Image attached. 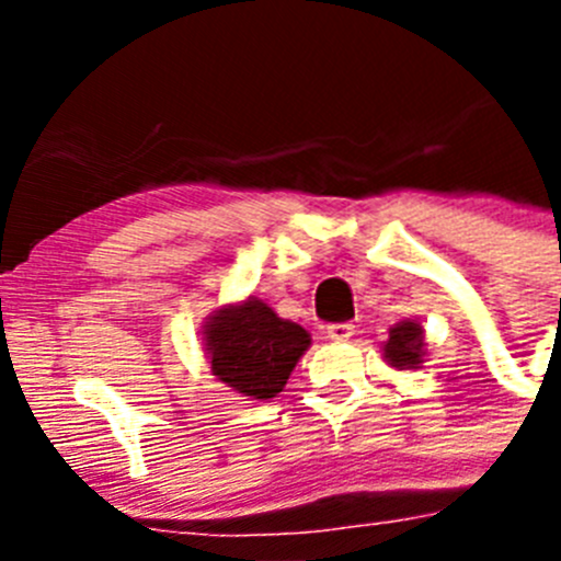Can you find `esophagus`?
Instances as JSON below:
<instances>
[{"mask_svg": "<svg viewBox=\"0 0 561 561\" xmlns=\"http://www.w3.org/2000/svg\"><path fill=\"white\" fill-rule=\"evenodd\" d=\"M325 334H329V340L334 342H345L354 336V325L351 323H331L329 329H325Z\"/></svg>", "mask_w": 561, "mask_h": 561, "instance_id": "1", "label": "esophagus"}]
</instances>
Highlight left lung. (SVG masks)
<instances>
[{
  "label": "left lung",
  "mask_w": 561,
  "mask_h": 561,
  "mask_svg": "<svg viewBox=\"0 0 561 561\" xmlns=\"http://www.w3.org/2000/svg\"><path fill=\"white\" fill-rule=\"evenodd\" d=\"M381 356L390 368L415 370L427 356V340L419 320H401L388 331V340L381 342Z\"/></svg>",
  "instance_id": "1"
}]
</instances>
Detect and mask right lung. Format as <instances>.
<instances>
[{"instance_id":"obj_1","label":"right lung","mask_w":561,"mask_h":561,"mask_svg":"<svg viewBox=\"0 0 561 561\" xmlns=\"http://www.w3.org/2000/svg\"><path fill=\"white\" fill-rule=\"evenodd\" d=\"M309 345L304 325L277 317L255 295L219 306L202 325V351L213 376L247 401L275 399Z\"/></svg>"}]
</instances>
